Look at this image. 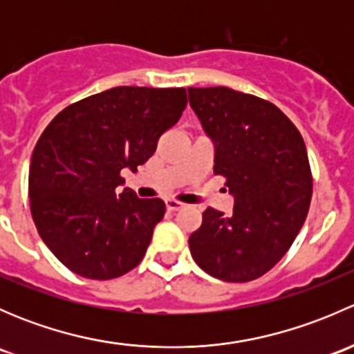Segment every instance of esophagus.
Returning <instances> with one entry per match:
<instances>
[{
	"mask_svg": "<svg viewBox=\"0 0 354 354\" xmlns=\"http://www.w3.org/2000/svg\"><path fill=\"white\" fill-rule=\"evenodd\" d=\"M181 207H183V203L178 202V200H166V209L171 210V212H174V210H180Z\"/></svg>",
	"mask_w": 354,
	"mask_h": 354,
	"instance_id": "1",
	"label": "esophagus"
}]
</instances>
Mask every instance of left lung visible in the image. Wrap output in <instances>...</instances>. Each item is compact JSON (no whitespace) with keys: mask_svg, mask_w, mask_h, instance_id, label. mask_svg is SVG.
Segmentation results:
<instances>
[{"mask_svg":"<svg viewBox=\"0 0 354 354\" xmlns=\"http://www.w3.org/2000/svg\"><path fill=\"white\" fill-rule=\"evenodd\" d=\"M192 109L212 138L214 174L234 197L231 216L216 209L188 240L197 266L227 283L263 276L301 230L312 171L298 128L272 102L227 87L188 88Z\"/></svg>","mask_w":354,"mask_h":354,"instance_id":"8db88e82","label":"left lung"}]
</instances>
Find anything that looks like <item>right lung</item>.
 <instances>
[{
	"label": "right lung",
	"mask_w": 354,
	"mask_h": 354,
	"mask_svg": "<svg viewBox=\"0 0 354 354\" xmlns=\"http://www.w3.org/2000/svg\"><path fill=\"white\" fill-rule=\"evenodd\" d=\"M185 108L181 87H114L70 104L42 131L28 169L32 219L71 272L114 279L144 259L166 205L118 194L121 169L147 162Z\"/></svg>",
	"instance_id": "right-lung-1"
}]
</instances>
